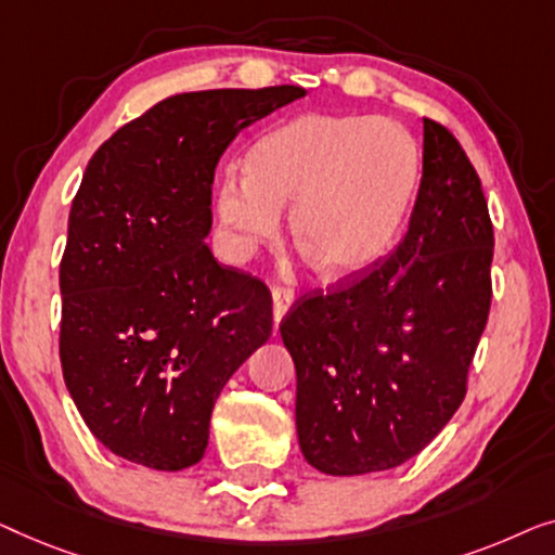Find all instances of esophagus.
I'll use <instances>...</instances> for the list:
<instances>
[{"instance_id":"1","label":"esophagus","mask_w":555,"mask_h":555,"mask_svg":"<svg viewBox=\"0 0 555 555\" xmlns=\"http://www.w3.org/2000/svg\"><path fill=\"white\" fill-rule=\"evenodd\" d=\"M271 296H274V309H271V314H274V324H279L288 311V307L294 304V292L284 286H274L271 288Z\"/></svg>"}]
</instances>
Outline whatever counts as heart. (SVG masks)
<instances>
[{
  "label": "heart",
  "instance_id": "1",
  "mask_svg": "<svg viewBox=\"0 0 555 555\" xmlns=\"http://www.w3.org/2000/svg\"><path fill=\"white\" fill-rule=\"evenodd\" d=\"M415 140L395 122L301 115L263 135L246 173H225L214 210L236 259L279 236L292 208L299 251L334 276L372 267L392 244L417 189Z\"/></svg>",
  "mask_w": 555,
  "mask_h": 555
}]
</instances>
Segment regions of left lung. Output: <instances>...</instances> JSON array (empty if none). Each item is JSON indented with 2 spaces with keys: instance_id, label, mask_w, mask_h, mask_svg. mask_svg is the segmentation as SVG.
Wrapping results in <instances>:
<instances>
[{
  "instance_id": "1",
  "label": "left lung",
  "mask_w": 555,
  "mask_h": 555,
  "mask_svg": "<svg viewBox=\"0 0 555 555\" xmlns=\"http://www.w3.org/2000/svg\"><path fill=\"white\" fill-rule=\"evenodd\" d=\"M493 223L455 135L423 120V178L400 246L281 319L309 465L364 475L408 463L450 423L490 311Z\"/></svg>"
}]
</instances>
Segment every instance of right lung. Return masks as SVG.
<instances>
[{"instance_id":"1","label":"right lung","mask_w":555,"mask_h":555,"mask_svg":"<svg viewBox=\"0 0 555 555\" xmlns=\"http://www.w3.org/2000/svg\"><path fill=\"white\" fill-rule=\"evenodd\" d=\"M304 95L296 85L183 92L90 158L60 263V362L85 425L118 457L196 465L216 397L271 337L267 284L223 269L203 241L218 158Z\"/></svg>"}]
</instances>
